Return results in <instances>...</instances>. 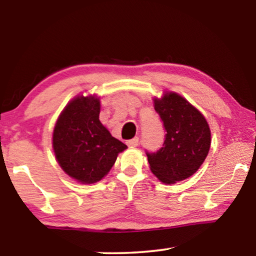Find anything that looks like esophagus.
Returning a JSON list of instances; mask_svg holds the SVG:
<instances>
[{
  "label": "esophagus",
  "mask_w": 256,
  "mask_h": 256,
  "mask_svg": "<svg viewBox=\"0 0 256 256\" xmlns=\"http://www.w3.org/2000/svg\"><path fill=\"white\" fill-rule=\"evenodd\" d=\"M126 144L130 146H136L138 144V138H133L131 140H128Z\"/></svg>",
  "instance_id": "obj_1"
}]
</instances>
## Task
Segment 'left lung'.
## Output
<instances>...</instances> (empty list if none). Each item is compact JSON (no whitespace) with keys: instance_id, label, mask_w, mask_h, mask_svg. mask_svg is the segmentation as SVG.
I'll return each instance as SVG.
<instances>
[{"instance_id":"8db88e82","label":"left lung","mask_w":256,"mask_h":256,"mask_svg":"<svg viewBox=\"0 0 256 256\" xmlns=\"http://www.w3.org/2000/svg\"><path fill=\"white\" fill-rule=\"evenodd\" d=\"M154 102L166 134L162 148L146 154L151 172L162 183L174 184L192 176L204 162L210 128L204 116L180 94L170 92Z\"/></svg>"}]
</instances>
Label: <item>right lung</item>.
Returning <instances> with one entry per match:
<instances>
[{
  "instance_id": "right-lung-1",
  "label": "right lung",
  "mask_w": 256,
  "mask_h": 256,
  "mask_svg": "<svg viewBox=\"0 0 256 256\" xmlns=\"http://www.w3.org/2000/svg\"><path fill=\"white\" fill-rule=\"evenodd\" d=\"M100 102L76 97L68 104L56 122L53 148L62 170L84 184L100 180L126 144L112 136L99 120Z\"/></svg>"
}]
</instances>
